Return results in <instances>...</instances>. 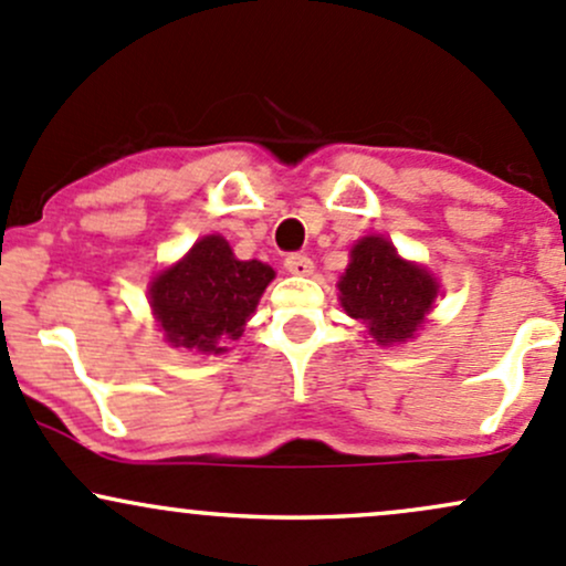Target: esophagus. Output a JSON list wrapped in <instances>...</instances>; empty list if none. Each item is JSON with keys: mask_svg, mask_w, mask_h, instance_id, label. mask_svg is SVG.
<instances>
[{"mask_svg": "<svg viewBox=\"0 0 566 566\" xmlns=\"http://www.w3.org/2000/svg\"><path fill=\"white\" fill-rule=\"evenodd\" d=\"M284 269L290 273H295V276H308V273L314 271V263L308 254H301V252H293L284 258Z\"/></svg>", "mask_w": 566, "mask_h": 566, "instance_id": "1", "label": "esophagus"}]
</instances>
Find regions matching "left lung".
I'll return each instance as SVG.
<instances>
[{
	"mask_svg": "<svg viewBox=\"0 0 566 566\" xmlns=\"http://www.w3.org/2000/svg\"><path fill=\"white\" fill-rule=\"evenodd\" d=\"M338 290L344 312L363 322L370 338L389 346L419 333L440 284L424 265L402 260L392 241L365 235L352 247V260Z\"/></svg>",
	"mask_w": 566,
	"mask_h": 566,
	"instance_id": "obj_1",
	"label": "left lung"
}]
</instances>
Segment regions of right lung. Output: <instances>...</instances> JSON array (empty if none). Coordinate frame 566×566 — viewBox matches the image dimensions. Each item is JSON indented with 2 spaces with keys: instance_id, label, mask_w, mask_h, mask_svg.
<instances>
[{
  "instance_id": "obj_1",
  "label": "right lung",
  "mask_w": 566,
  "mask_h": 566,
  "mask_svg": "<svg viewBox=\"0 0 566 566\" xmlns=\"http://www.w3.org/2000/svg\"><path fill=\"white\" fill-rule=\"evenodd\" d=\"M273 276L271 265L235 258L222 235H203L153 279L150 306L171 346L222 354L244 333Z\"/></svg>"
}]
</instances>
